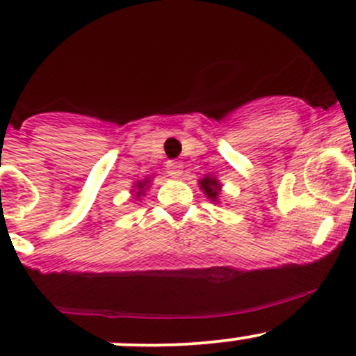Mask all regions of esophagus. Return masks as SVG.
<instances>
[{
	"instance_id": "esophagus-1",
	"label": "esophagus",
	"mask_w": 356,
	"mask_h": 356,
	"mask_svg": "<svg viewBox=\"0 0 356 356\" xmlns=\"http://www.w3.org/2000/svg\"><path fill=\"white\" fill-rule=\"evenodd\" d=\"M167 174L174 179L179 177V175L182 174V161H177V160L167 161Z\"/></svg>"
}]
</instances>
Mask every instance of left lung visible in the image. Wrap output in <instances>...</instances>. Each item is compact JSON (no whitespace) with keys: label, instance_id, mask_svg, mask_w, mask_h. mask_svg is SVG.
<instances>
[{"label":"left lung","instance_id":"8db88e82","mask_svg":"<svg viewBox=\"0 0 356 356\" xmlns=\"http://www.w3.org/2000/svg\"><path fill=\"white\" fill-rule=\"evenodd\" d=\"M200 188H201V191L207 195L208 200L218 201V195H220V191H222V189H220L222 186H220V182L217 181V179L207 175V177H203L200 181Z\"/></svg>","mask_w":356,"mask_h":356}]
</instances>
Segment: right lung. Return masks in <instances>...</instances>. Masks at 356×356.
Listing matches in <instances>:
<instances>
[{"instance_id": "add662e5", "label": "right lung", "mask_w": 356, "mask_h": 356, "mask_svg": "<svg viewBox=\"0 0 356 356\" xmlns=\"http://www.w3.org/2000/svg\"><path fill=\"white\" fill-rule=\"evenodd\" d=\"M148 184H149L148 179H145V181H141V182H136L134 189H138V191H136V198H141V196L145 195V189H146V186H148Z\"/></svg>"}]
</instances>
